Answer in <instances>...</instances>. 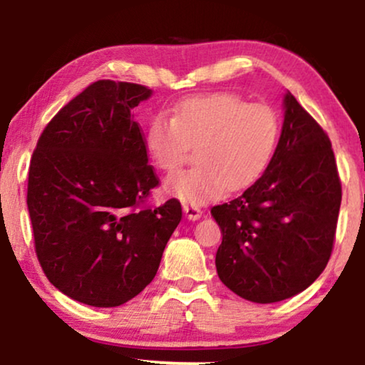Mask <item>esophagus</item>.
Returning <instances> with one entry per match:
<instances>
[{
  "instance_id": "obj_1",
  "label": "esophagus",
  "mask_w": 365,
  "mask_h": 365,
  "mask_svg": "<svg viewBox=\"0 0 365 365\" xmlns=\"http://www.w3.org/2000/svg\"><path fill=\"white\" fill-rule=\"evenodd\" d=\"M182 211H184V214H186V217L187 219H191V221H196V219H199L202 216V211H201V207L197 206V204H189V202H186L182 206Z\"/></svg>"
}]
</instances>
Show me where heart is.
I'll return each mask as SVG.
<instances>
[{"label": "heart", "instance_id": "b5f03b06", "mask_svg": "<svg viewBox=\"0 0 365 365\" xmlns=\"http://www.w3.org/2000/svg\"><path fill=\"white\" fill-rule=\"evenodd\" d=\"M279 139V119L266 104L232 93L184 99L173 118L158 114L148 128L146 146L154 164L174 173L196 146V166L166 181L173 196L199 204L249 186L264 173Z\"/></svg>", "mask_w": 365, "mask_h": 365}]
</instances>
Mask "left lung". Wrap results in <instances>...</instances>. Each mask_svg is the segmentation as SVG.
I'll return each instance as SVG.
<instances>
[{
  "mask_svg": "<svg viewBox=\"0 0 365 365\" xmlns=\"http://www.w3.org/2000/svg\"><path fill=\"white\" fill-rule=\"evenodd\" d=\"M341 199L331 139L287 91L282 133L266 171L241 196L211 209L222 232L219 279L257 304L302 292L331 257Z\"/></svg>",
  "mask_w": 365,
  "mask_h": 365,
  "instance_id": "left-lung-1",
  "label": "left lung"
}]
</instances>
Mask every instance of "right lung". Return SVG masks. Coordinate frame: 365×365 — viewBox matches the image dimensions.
<instances>
[{
	"instance_id": "obj_1",
	"label": "right lung",
	"mask_w": 365,
	"mask_h": 365,
	"mask_svg": "<svg viewBox=\"0 0 365 365\" xmlns=\"http://www.w3.org/2000/svg\"><path fill=\"white\" fill-rule=\"evenodd\" d=\"M141 84L99 79L44 128L28 174L34 251L54 287L93 307H116L156 276L182 217L181 202L144 206L159 184L133 108Z\"/></svg>"
}]
</instances>
